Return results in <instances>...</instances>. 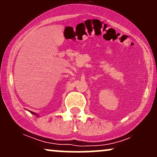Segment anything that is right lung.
<instances>
[{
	"mask_svg": "<svg viewBox=\"0 0 157 157\" xmlns=\"http://www.w3.org/2000/svg\"><path fill=\"white\" fill-rule=\"evenodd\" d=\"M36 116H37V115H36Z\"/></svg>",
	"mask_w": 157,
	"mask_h": 157,
	"instance_id": "1",
	"label": "right lung"
}]
</instances>
